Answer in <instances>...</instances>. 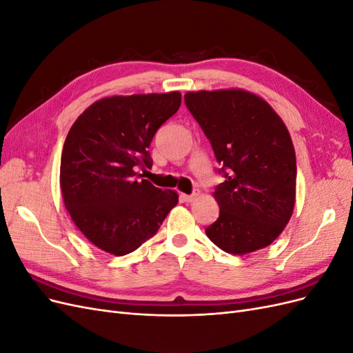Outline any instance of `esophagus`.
<instances>
[{
    "mask_svg": "<svg viewBox=\"0 0 353 353\" xmlns=\"http://www.w3.org/2000/svg\"><path fill=\"white\" fill-rule=\"evenodd\" d=\"M181 197H183L184 201L191 203V201H194L199 197V191H194V193H191V194H183Z\"/></svg>",
    "mask_w": 353,
    "mask_h": 353,
    "instance_id": "1",
    "label": "esophagus"
}]
</instances>
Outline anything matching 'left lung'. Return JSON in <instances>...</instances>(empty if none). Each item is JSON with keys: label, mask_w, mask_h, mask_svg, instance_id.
<instances>
[{"label": "left lung", "mask_w": 353, "mask_h": 353, "mask_svg": "<svg viewBox=\"0 0 353 353\" xmlns=\"http://www.w3.org/2000/svg\"><path fill=\"white\" fill-rule=\"evenodd\" d=\"M184 100L225 178L213 193L219 218L206 236L231 254L266 248L294 209L296 154L287 126L263 99L244 90L187 92Z\"/></svg>", "instance_id": "obj_1"}]
</instances>
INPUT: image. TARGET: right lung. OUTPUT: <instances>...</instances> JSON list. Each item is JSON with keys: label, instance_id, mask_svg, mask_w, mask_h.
Wrapping results in <instances>:
<instances>
[{"label": "right lung", "instance_id": "1", "mask_svg": "<svg viewBox=\"0 0 353 353\" xmlns=\"http://www.w3.org/2000/svg\"><path fill=\"white\" fill-rule=\"evenodd\" d=\"M181 105V92L105 97L66 137L60 162L63 201L74 225L99 249L123 256L153 237L178 194L143 179L156 131Z\"/></svg>", "mask_w": 353, "mask_h": 353}]
</instances>
